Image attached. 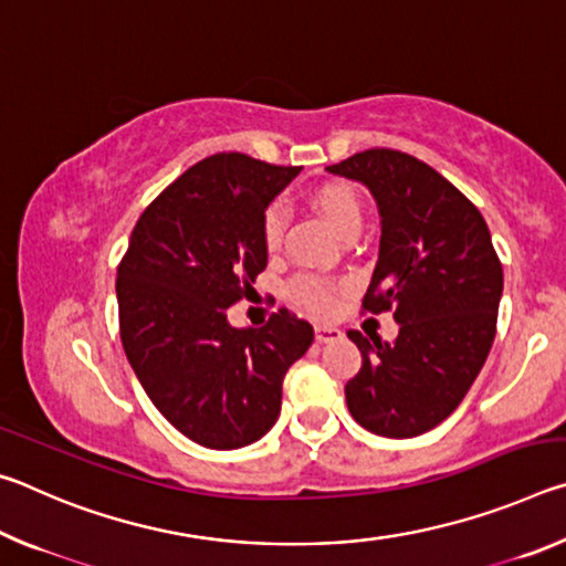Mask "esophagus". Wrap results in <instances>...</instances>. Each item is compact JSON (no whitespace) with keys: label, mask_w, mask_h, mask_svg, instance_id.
<instances>
[{"label":"esophagus","mask_w":566,"mask_h":566,"mask_svg":"<svg viewBox=\"0 0 566 566\" xmlns=\"http://www.w3.org/2000/svg\"><path fill=\"white\" fill-rule=\"evenodd\" d=\"M314 337H317L319 344H329V342H339L344 334L337 327H329V324H319V327L314 329Z\"/></svg>","instance_id":"34e87169"}]
</instances>
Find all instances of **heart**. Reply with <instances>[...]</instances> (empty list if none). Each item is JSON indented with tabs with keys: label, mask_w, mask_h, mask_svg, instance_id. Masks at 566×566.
<instances>
[{
	"label": "heart",
	"mask_w": 566,
	"mask_h": 566,
	"mask_svg": "<svg viewBox=\"0 0 566 566\" xmlns=\"http://www.w3.org/2000/svg\"><path fill=\"white\" fill-rule=\"evenodd\" d=\"M314 207L319 209L322 217L327 219L329 227L337 232L339 237L349 234V232H359L364 214H361V205L359 197L354 195V189L347 185H327L314 191ZM284 227H286V209L276 202L266 207V212L262 217V239L264 247L270 252H276L282 247V237H284ZM292 300L310 310L317 317H329L337 310L339 304V284H334L329 280H324L319 274H300L294 276L286 286Z\"/></svg>",
	"instance_id": "b5f03b06"
}]
</instances>
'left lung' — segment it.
<instances>
[{"instance_id":"1","label":"left lung","mask_w":566,"mask_h":566,"mask_svg":"<svg viewBox=\"0 0 566 566\" xmlns=\"http://www.w3.org/2000/svg\"><path fill=\"white\" fill-rule=\"evenodd\" d=\"M327 171L361 181L381 217L379 260L361 306L395 312V342L349 329L361 369L349 415L371 434L409 439L452 415L496 334L502 262L484 217L452 181L397 149L359 151Z\"/></svg>"}]
</instances>
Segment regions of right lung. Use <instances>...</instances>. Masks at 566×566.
<instances>
[{
	"mask_svg": "<svg viewBox=\"0 0 566 566\" xmlns=\"http://www.w3.org/2000/svg\"><path fill=\"white\" fill-rule=\"evenodd\" d=\"M296 175L239 151L197 161L145 209L117 270L134 375L169 424L207 449L270 432L286 369L314 339L286 310L256 329L227 322L266 266V207Z\"/></svg>",
	"mask_w": 566,
	"mask_h": 566,
	"instance_id": "right-lung-1",
	"label": "right lung"
}]
</instances>
